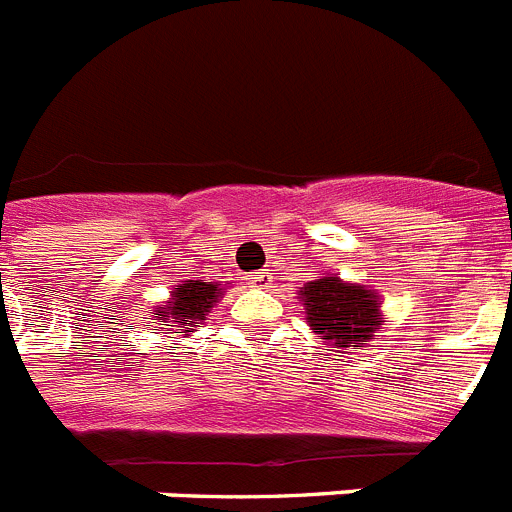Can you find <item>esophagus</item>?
Returning a JSON list of instances; mask_svg holds the SVG:
<instances>
[{"instance_id": "1", "label": "esophagus", "mask_w": 512, "mask_h": 512, "mask_svg": "<svg viewBox=\"0 0 512 512\" xmlns=\"http://www.w3.org/2000/svg\"><path fill=\"white\" fill-rule=\"evenodd\" d=\"M248 284H251V287H269V284H271V271L269 269L251 271V274H248Z\"/></svg>"}]
</instances>
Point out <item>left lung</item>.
Listing matches in <instances>:
<instances>
[{"label":"left lung","instance_id":"left-lung-1","mask_svg":"<svg viewBox=\"0 0 512 512\" xmlns=\"http://www.w3.org/2000/svg\"><path fill=\"white\" fill-rule=\"evenodd\" d=\"M307 325L330 348L364 346L382 328V297L364 284L341 282L336 274L307 282L300 289Z\"/></svg>","mask_w":512,"mask_h":512}]
</instances>
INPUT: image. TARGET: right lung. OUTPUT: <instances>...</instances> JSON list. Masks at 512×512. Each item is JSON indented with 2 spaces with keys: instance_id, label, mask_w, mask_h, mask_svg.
Listing matches in <instances>:
<instances>
[{
  "instance_id": "1",
  "label": "right lung",
  "mask_w": 512,
  "mask_h": 512,
  "mask_svg": "<svg viewBox=\"0 0 512 512\" xmlns=\"http://www.w3.org/2000/svg\"><path fill=\"white\" fill-rule=\"evenodd\" d=\"M223 295L217 282H205V279H189L187 284H179L171 295V302L158 307L156 315L158 325L174 323L176 330H182L184 336L192 333L200 323H205V315L215 305L217 297Z\"/></svg>"
}]
</instances>
